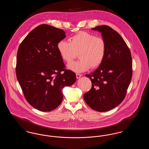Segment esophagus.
<instances>
[{"mask_svg":"<svg viewBox=\"0 0 149 149\" xmlns=\"http://www.w3.org/2000/svg\"><path fill=\"white\" fill-rule=\"evenodd\" d=\"M76 76H77V78L78 79V78H80V77L82 76V75H81V74L77 73V74H76Z\"/></svg>","mask_w":149,"mask_h":149,"instance_id":"esophagus-1","label":"esophagus"}]
</instances>
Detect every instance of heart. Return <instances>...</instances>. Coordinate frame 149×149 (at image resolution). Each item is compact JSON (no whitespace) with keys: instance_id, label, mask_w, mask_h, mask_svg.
I'll return each instance as SVG.
<instances>
[{"instance_id":"1","label":"heart","mask_w":149,"mask_h":149,"mask_svg":"<svg viewBox=\"0 0 149 149\" xmlns=\"http://www.w3.org/2000/svg\"><path fill=\"white\" fill-rule=\"evenodd\" d=\"M57 49L65 62L70 63L78 56L80 59L68 65L70 69L77 72L90 68L95 69L102 63L106 54L104 40L96 36L80 31L70 38V42L61 40L57 43Z\"/></svg>"}]
</instances>
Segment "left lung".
Wrapping results in <instances>:
<instances>
[{"label": "left lung", "mask_w": 149, "mask_h": 149, "mask_svg": "<svg viewBox=\"0 0 149 149\" xmlns=\"http://www.w3.org/2000/svg\"><path fill=\"white\" fill-rule=\"evenodd\" d=\"M92 29L102 33L106 54L99 67L85 75L92 86L83 97L93 109L106 112L118 106L125 98L132 75V57L126 43L113 29L102 25Z\"/></svg>", "instance_id": "left-lung-1"}]
</instances>
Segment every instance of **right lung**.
Returning a JSON list of instances; mask_svg holds the SVG:
<instances>
[{
	"mask_svg": "<svg viewBox=\"0 0 149 149\" xmlns=\"http://www.w3.org/2000/svg\"><path fill=\"white\" fill-rule=\"evenodd\" d=\"M65 32L42 24L31 31L20 44L16 76L27 101L36 109L49 112L62 102V89L76 81L75 73L65 69L57 43Z\"/></svg>",
	"mask_w": 149,
	"mask_h": 149,
	"instance_id": "1",
	"label": "right lung"
}]
</instances>
